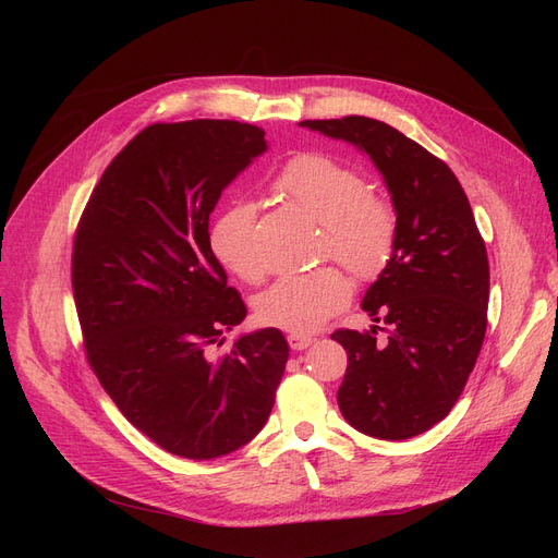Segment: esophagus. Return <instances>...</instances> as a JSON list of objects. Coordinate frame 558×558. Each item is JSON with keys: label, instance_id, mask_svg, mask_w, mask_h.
Here are the masks:
<instances>
[{"label": "esophagus", "instance_id": "34e87169", "mask_svg": "<svg viewBox=\"0 0 558 558\" xmlns=\"http://www.w3.org/2000/svg\"><path fill=\"white\" fill-rule=\"evenodd\" d=\"M312 341H314V337L305 335V332H291L287 337V343L291 350H305L307 345H312Z\"/></svg>", "mask_w": 558, "mask_h": 558}]
</instances>
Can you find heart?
I'll return each instance as SVG.
<instances>
[{"label": "heart", "instance_id": "1", "mask_svg": "<svg viewBox=\"0 0 558 558\" xmlns=\"http://www.w3.org/2000/svg\"><path fill=\"white\" fill-rule=\"evenodd\" d=\"M274 187L320 223L318 257H335L360 280H373L389 264L398 215L393 203L368 192L366 175L330 154L305 151L289 158ZM257 213L248 201L232 203L210 226V248L223 267L248 284L267 271L255 242ZM350 299V282L335 264L284 276L255 301L262 324L284 330H312Z\"/></svg>", "mask_w": 558, "mask_h": 558}]
</instances>
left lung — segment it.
Instances as JSON below:
<instances>
[{
    "label": "left lung",
    "instance_id": "left-lung-1",
    "mask_svg": "<svg viewBox=\"0 0 558 558\" xmlns=\"http://www.w3.org/2000/svg\"><path fill=\"white\" fill-rule=\"evenodd\" d=\"M301 126L366 151L391 192L396 248L362 301L385 328L330 337L348 355L337 393L343 418L375 438H412L450 414L484 343L488 255L473 208L441 158L385 122L350 114Z\"/></svg>",
    "mask_w": 558,
    "mask_h": 558
}]
</instances>
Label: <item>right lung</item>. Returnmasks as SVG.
Wrapping results in <instances>:
<instances>
[{"mask_svg": "<svg viewBox=\"0 0 558 558\" xmlns=\"http://www.w3.org/2000/svg\"><path fill=\"white\" fill-rule=\"evenodd\" d=\"M267 149L234 120L151 124L106 167L78 219L72 289L85 357L120 412L162 450L215 459L267 423L289 345L244 335L246 305L210 248L223 187Z\"/></svg>", "mask_w": 558, "mask_h": 558, "instance_id": "1", "label": "right lung"}]
</instances>
